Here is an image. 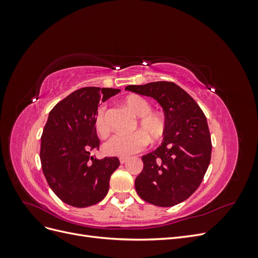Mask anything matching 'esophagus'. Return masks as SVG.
I'll return each mask as SVG.
<instances>
[{
    "mask_svg": "<svg viewBox=\"0 0 258 258\" xmlns=\"http://www.w3.org/2000/svg\"><path fill=\"white\" fill-rule=\"evenodd\" d=\"M127 160H128V157H119V161H120V163L127 162Z\"/></svg>",
    "mask_w": 258,
    "mask_h": 258,
    "instance_id": "34e87169",
    "label": "esophagus"
}]
</instances>
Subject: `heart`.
Masks as SVG:
<instances>
[{
  "label": "heart",
  "instance_id": "b5f03b06",
  "mask_svg": "<svg viewBox=\"0 0 258 258\" xmlns=\"http://www.w3.org/2000/svg\"><path fill=\"white\" fill-rule=\"evenodd\" d=\"M124 104L138 116L137 129L139 131L131 135H114L103 145V151L110 156H128L142 152L152 141L157 142L165 137L167 132V121L161 113L152 111V105L144 97L130 95L124 99ZM106 107L101 106L95 117V129L100 136L105 137L110 132L105 117Z\"/></svg>",
  "mask_w": 258,
  "mask_h": 258
}]
</instances>
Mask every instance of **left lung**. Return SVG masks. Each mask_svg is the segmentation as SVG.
<instances>
[{
	"label": "left lung",
	"mask_w": 258,
	"mask_h": 258,
	"mask_svg": "<svg viewBox=\"0 0 258 258\" xmlns=\"http://www.w3.org/2000/svg\"><path fill=\"white\" fill-rule=\"evenodd\" d=\"M126 90L157 100L167 121L161 145L142 157L143 170L135 182L137 192L154 206H175L196 191L210 165L212 142L206 115L172 82L130 85Z\"/></svg>",
	"instance_id": "obj_1"
}]
</instances>
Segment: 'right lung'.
I'll use <instances>...</instances> for the list:
<instances>
[{"mask_svg": "<svg viewBox=\"0 0 258 258\" xmlns=\"http://www.w3.org/2000/svg\"><path fill=\"white\" fill-rule=\"evenodd\" d=\"M119 91L84 87L61 100L49 113L41 138L42 170L52 191L67 205L86 208L106 196L119 159H97L90 153L100 147L95 129L99 102Z\"/></svg>", "mask_w": 258, "mask_h": 258, "instance_id": "right-lung-1", "label": "right lung"}]
</instances>
